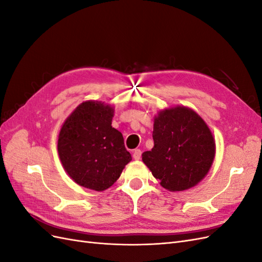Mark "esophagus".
I'll return each instance as SVG.
<instances>
[{"instance_id":"obj_1","label":"esophagus","mask_w":262,"mask_h":262,"mask_svg":"<svg viewBox=\"0 0 262 262\" xmlns=\"http://www.w3.org/2000/svg\"><path fill=\"white\" fill-rule=\"evenodd\" d=\"M141 156H142V150L141 149H134L133 150V158L136 161H139V160H141Z\"/></svg>"}]
</instances>
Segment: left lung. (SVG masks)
Listing matches in <instances>:
<instances>
[{
	"label": "left lung",
	"mask_w": 262,
	"mask_h": 262,
	"mask_svg": "<svg viewBox=\"0 0 262 262\" xmlns=\"http://www.w3.org/2000/svg\"><path fill=\"white\" fill-rule=\"evenodd\" d=\"M154 147L142 154L153 176L169 191L195 186L207 175L215 155L209 126L186 107L165 109L154 120Z\"/></svg>",
	"instance_id": "left-lung-1"
}]
</instances>
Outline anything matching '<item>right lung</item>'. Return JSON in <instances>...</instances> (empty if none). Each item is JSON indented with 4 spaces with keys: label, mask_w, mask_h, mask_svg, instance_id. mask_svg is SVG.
<instances>
[{
    "label": "right lung",
    "mask_w": 262,
    "mask_h": 262,
    "mask_svg": "<svg viewBox=\"0 0 262 262\" xmlns=\"http://www.w3.org/2000/svg\"><path fill=\"white\" fill-rule=\"evenodd\" d=\"M114 109L84 101L63 123L58 152L63 167L77 185L96 191L113 186L131 154L121 132L112 126Z\"/></svg>",
    "instance_id": "right-lung-1"
}]
</instances>
